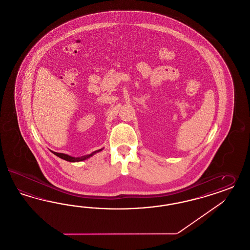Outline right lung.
Listing matches in <instances>:
<instances>
[{
	"instance_id": "add662e5",
	"label": "right lung",
	"mask_w": 250,
	"mask_h": 250,
	"mask_svg": "<svg viewBox=\"0 0 250 250\" xmlns=\"http://www.w3.org/2000/svg\"><path fill=\"white\" fill-rule=\"evenodd\" d=\"M102 149H100V150H97V151H95V152H93L92 153L91 155H88V156H84V157H70V156H68V155H65V154H62V153H56V152H53L56 156H57L58 157H60V158H62V159H64V160H66V161H69V162H78V161H83V160H85V159H87V158H89L90 157H92L93 155H94L95 153H97V152H99V151H101Z\"/></svg>"
}]
</instances>
